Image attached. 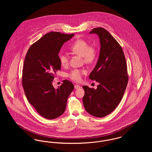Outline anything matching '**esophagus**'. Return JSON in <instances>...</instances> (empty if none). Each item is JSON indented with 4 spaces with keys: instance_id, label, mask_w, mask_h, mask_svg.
I'll return each instance as SVG.
<instances>
[{
    "instance_id": "1",
    "label": "esophagus",
    "mask_w": 152,
    "mask_h": 152,
    "mask_svg": "<svg viewBox=\"0 0 152 152\" xmlns=\"http://www.w3.org/2000/svg\"><path fill=\"white\" fill-rule=\"evenodd\" d=\"M74 87H75V89H78V88H80V86H79V85H77V84H75Z\"/></svg>"
}]
</instances>
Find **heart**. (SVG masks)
Segmentation results:
<instances>
[{"label":"heart","instance_id":"1","mask_svg":"<svg viewBox=\"0 0 152 152\" xmlns=\"http://www.w3.org/2000/svg\"><path fill=\"white\" fill-rule=\"evenodd\" d=\"M69 50L73 53L83 56L86 63L93 62L97 56V51L94 47L89 46L87 41L83 39H79L74 42ZM58 59L62 66H66L69 63L68 58L65 54H60ZM86 73L85 69H73L67 74V77L73 81L79 82L81 80L83 75Z\"/></svg>","mask_w":152,"mask_h":152}]
</instances>
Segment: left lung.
<instances>
[{
  "instance_id": "left-lung-1",
  "label": "left lung",
  "mask_w": 152,
  "mask_h": 152,
  "mask_svg": "<svg viewBox=\"0 0 152 152\" xmlns=\"http://www.w3.org/2000/svg\"><path fill=\"white\" fill-rule=\"evenodd\" d=\"M89 34L98 35L101 48L100 56L89 78L100 83L97 88L83 86V99L87 112L103 117L112 112L123 99L128 82L127 65L123 48L108 31L98 27Z\"/></svg>"
}]
</instances>
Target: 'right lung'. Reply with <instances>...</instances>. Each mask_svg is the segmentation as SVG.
Returning <instances> with one entry per match:
<instances>
[{
	"instance_id": "1",
	"label": "right lung",
	"mask_w": 152,
	"mask_h": 152,
	"mask_svg": "<svg viewBox=\"0 0 152 152\" xmlns=\"http://www.w3.org/2000/svg\"><path fill=\"white\" fill-rule=\"evenodd\" d=\"M73 35L47 33L31 45L24 59L22 79L24 93L37 113L47 119L56 118L64 112L68 97L74 89L67 80L56 89L52 82L61 69L58 55L60 48Z\"/></svg>"
}]
</instances>
